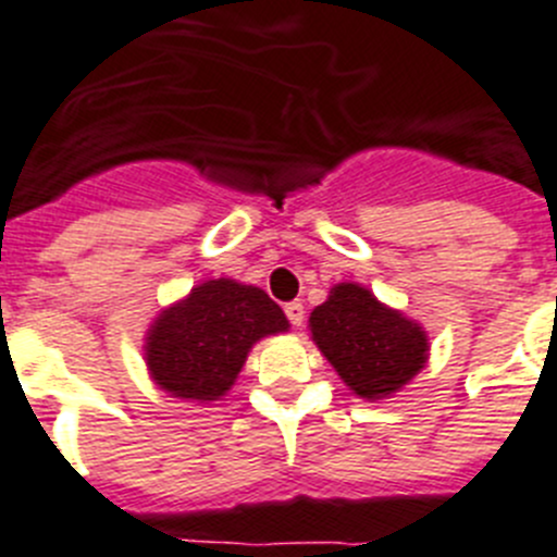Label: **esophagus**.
Listing matches in <instances>:
<instances>
[{
  "mask_svg": "<svg viewBox=\"0 0 557 557\" xmlns=\"http://www.w3.org/2000/svg\"><path fill=\"white\" fill-rule=\"evenodd\" d=\"M284 314H287L289 323H293V325H300V323H304V318H306L304 304H300V300H293V304L284 306Z\"/></svg>",
  "mask_w": 557,
  "mask_h": 557,
  "instance_id": "34e87169",
  "label": "esophagus"
}]
</instances>
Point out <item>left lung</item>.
<instances>
[{
    "mask_svg": "<svg viewBox=\"0 0 557 557\" xmlns=\"http://www.w3.org/2000/svg\"><path fill=\"white\" fill-rule=\"evenodd\" d=\"M314 345L354 395L381 400L400 392L428 361L420 323L359 284H336L309 318Z\"/></svg>",
    "mask_w": 557,
    "mask_h": 557,
    "instance_id": "1",
    "label": "left lung"
}]
</instances>
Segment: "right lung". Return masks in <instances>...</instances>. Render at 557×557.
<instances>
[{
  "label": "right lung",
  "instance_id": "obj_1",
  "mask_svg": "<svg viewBox=\"0 0 557 557\" xmlns=\"http://www.w3.org/2000/svg\"><path fill=\"white\" fill-rule=\"evenodd\" d=\"M289 329L268 293L234 278H212L162 309L146 334V364L160 389L182 400H221L262 336Z\"/></svg>",
  "mask_w": 557,
  "mask_h": 557
}]
</instances>
